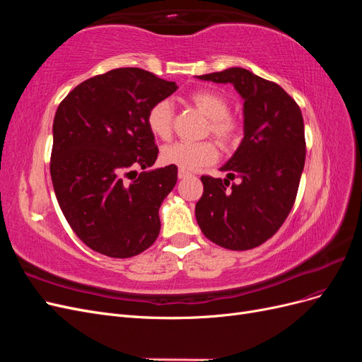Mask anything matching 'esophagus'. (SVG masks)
I'll list each match as a JSON object with an SVG mask.
<instances>
[{"instance_id": "1", "label": "esophagus", "mask_w": 362, "mask_h": 362, "mask_svg": "<svg viewBox=\"0 0 362 362\" xmlns=\"http://www.w3.org/2000/svg\"><path fill=\"white\" fill-rule=\"evenodd\" d=\"M189 177H190V173H189V172H185V170H180V172H178V178H180V180L189 178Z\"/></svg>"}]
</instances>
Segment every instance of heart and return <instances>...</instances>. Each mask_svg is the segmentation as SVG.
Instances as JSON below:
<instances>
[{
  "label": "heart",
  "instance_id": "b5f03b06",
  "mask_svg": "<svg viewBox=\"0 0 362 362\" xmlns=\"http://www.w3.org/2000/svg\"><path fill=\"white\" fill-rule=\"evenodd\" d=\"M187 101L208 117L205 134H211L223 149L234 148L242 136V124L231 113V105L226 98L213 89H198L189 93ZM175 110L169 100L152 104L146 113V125L156 137L168 140L172 136ZM218 151L214 141L202 140L175 141L163 146L160 158L164 164L177 166L180 170L193 172L202 169L217 160Z\"/></svg>",
  "mask_w": 362,
  "mask_h": 362
}]
</instances>
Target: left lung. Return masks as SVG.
<instances>
[{
  "label": "left lung",
  "instance_id": "obj_1",
  "mask_svg": "<svg viewBox=\"0 0 362 362\" xmlns=\"http://www.w3.org/2000/svg\"><path fill=\"white\" fill-rule=\"evenodd\" d=\"M199 78L234 84L245 100V137L222 168L228 178L243 181L231 185L202 175L196 221L218 246L254 249L278 233L294 205L306 152L302 112L281 86L243 68Z\"/></svg>",
  "mask_w": 362,
  "mask_h": 362
}]
</instances>
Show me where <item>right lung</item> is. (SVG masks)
Masks as SVG:
<instances>
[{"mask_svg":"<svg viewBox=\"0 0 362 362\" xmlns=\"http://www.w3.org/2000/svg\"><path fill=\"white\" fill-rule=\"evenodd\" d=\"M175 90L156 74L119 68L76 86L54 116V192L76 237L103 255H139L160 234L158 210L178 168L136 169L151 168L158 156L149 107Z\"/></svg>","mask_w":362,"mask_h":362,"instance_id":"obj_1","label":"right lung"}]
</instances>
